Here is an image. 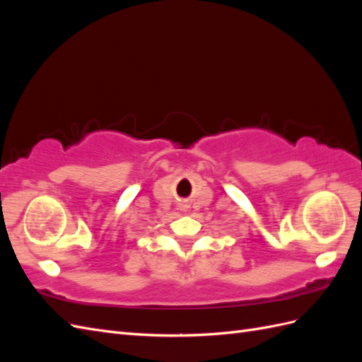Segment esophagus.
I'll list each match as a JSON object with an SVG mask.
<instances>
[{"label": "esophagus", "instance_id": "obj_1", "mask_svg": "<svg viewBox=\"0 0 362 362\" xmlns=\"http://www.w3.org/2000/svg\"><path fill=\"white\" fill-rule=\"evenodd\" d=\"M178 206H180V210H182V211H187V210H189V204L185 202V201L181 202Z\"/></svg>", "mask_w": 362, "mask_h": 362}]
</instances>
